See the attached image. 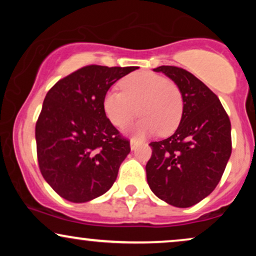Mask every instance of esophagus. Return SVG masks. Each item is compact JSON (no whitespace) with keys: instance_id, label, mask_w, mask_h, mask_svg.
<instances>
[{"instance_id":"1","label":"esophagus","mask_w":256,"mask_h":256,"mask_svg":"<svg viewBox=\"0 0 256 256\" xmlns=\"http://www.w3.org/2000/svg\"><path fill=\"white\" fill-rule=\"evenodd\" d=\"M137 144H138V142H137V140H134V138H132V140H130V146H131V149H132V150H134V149H136Z\"/></svg>"}]
</instances>
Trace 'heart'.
<instances>
[{
  "instance_id": "1",
  "label": "heart",
  "mask_w": 256,
  "mask_h": 256,
  "mask_svg": "<svg viewBox=\"0 0 256 256\" xmlns=\"http://www.w3.org/2000/svg\"><path fill=\"white\" fill-rule=\"evenodd\" d=\"M122 91L112 89L104 98V110L113 125L124 128L137 113L142 114L134 126L138 136L160 132L172 134L178 128L184 110L177 84L152 72H134L120 82Z\"/></svg>"
}]
</instances>
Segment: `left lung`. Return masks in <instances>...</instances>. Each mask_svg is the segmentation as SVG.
<instances>
[{"label":"left lung","instance_id":"left-lung-1","mask_svg":"<svg viewBox=\"0 0 256 256\" xmlns=\"http://www.w3.org/2000/svg\"><path fill=\"white\" fill-rule=\"evenodd\" d=\"M182 91L184 110L172 136L152 142L146 166L152 192L179 208L198 204L216 189L231 155V122L218 96L190 72L176 66L152 70Z\"/></svg>","mask_w":256,"mask_h":256}]
</instances>
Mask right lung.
<instances>
[{
	"label": "right lung",
	"instance_id": "obj_1",
	"mask_svg": "<svg viewBox=\"0 0 256 256\" xmlns=\"http://www.w3.org/2000/svg\"><path fill=\"white\" fill-rule=\"evenodd\" d=\"M138 67L85 66L46 94L36 124L37 158L46 182L67 201L104 195L130 152L104 110L110 88Z\"/></svg>",
	"mask_w": 256,
	"mask_h": 256
}]
</instances>
